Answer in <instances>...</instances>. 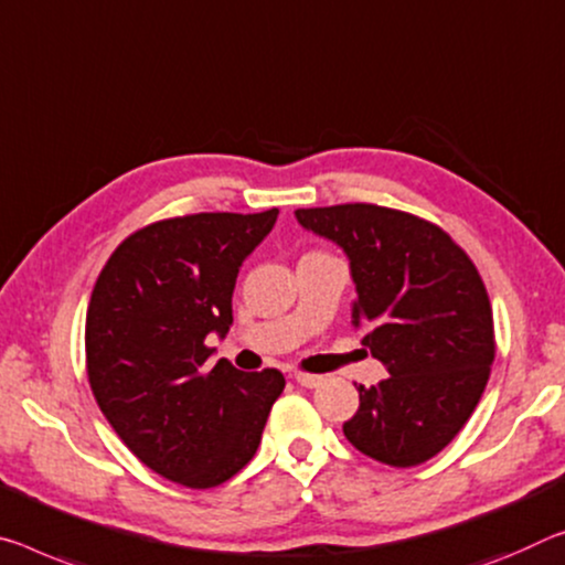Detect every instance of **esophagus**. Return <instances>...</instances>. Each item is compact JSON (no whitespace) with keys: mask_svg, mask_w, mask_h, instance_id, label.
<instances>
[{"mask_svg":"<svg viewBox=\"0 0 565 565\" xmlns=\"http://www.w3.org/2000/svg\"><path fill=\"white\" fill-rule=\"evenodd\" d=\"M294 382H297L299 387L315 390V387H319V384H321V377H317V374H301V372H297V374H294Z\"/></svg>","mask_w":565,"mask_h":565,"instance_id":"1","label":"esophagus"}]
</instances>
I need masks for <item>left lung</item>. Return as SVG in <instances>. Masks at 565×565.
Instances as JSON below:
<instances>
[{
  "label": "left lung",
  "mask_w": 565,
  "mask_h": 565,
  "mask_svg": "<svg viewBox=\"0 0 565 565\" xmlns=\"http://www.w3.org/2000/svg\"><path fill=\"white\" fill-rule=\"evenodd\" d=\"M294 216L344 250L352 327L390 372L374 387L360 384L347 440L392 468L435 458L478 407L495 360L478 268L443 228L402 211L347 203Z\"/></svg>",
  "instance_id": "8db88e82"
}]
</instances>
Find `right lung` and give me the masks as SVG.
Returning a JSON list of instances; mask_svg holds the SVG:
<instances>
[{"label": "right lung", "mask_w": 565, "mask_h": 565, "mask_svg": "<svg viewBox=\"0 0 565 565\" xmlns=\"http://www.w3.org/2000/svg\"><path fill=\"white\" fill-rule=\"evenodd\" d=\"M279 209L195 213L128 236L97 276L87 309V377L107 423L150 470L216 488L254 458L279 370L238 372L213 349L234 324L238 268L271 234Z\"/></svg>", "instance_id": "add662e5"}]
</instances>
